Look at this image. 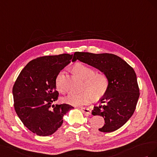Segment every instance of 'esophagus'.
Here are the masks:
<instances>
[{"label": "esophagus", "instance_id": "1", "mask_svg": "<svg viewBox=\"0 0 157 157\" xmlns=\"http://www.w3.org/2000/svg\"><path fill=\"white\" fill-rule=\"evenodd\" d=\"M81 110H82V111L83 112V113H84L87 116H89V115H91V110L89 109H88V108H81Z\"/></svg>", "mask_w": 157, "mask_h": 157}]
</instances>
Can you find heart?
<instances>
[{"label": "heart", "instance_id": "b5f03b06", "mask_svg": "<svg viewBox=\"0 0 157 157\" xmlns=\"http://www.w3.org/2000/svg\"><path fill=\"white\" fill-rule=\"evenodd\" d=\"M72 70L79 77L85 79L84 89L87 91L79 93H69L62 98V101L73 106H85L90 103L92 97L98 99L106 93L109 87V79L105 74L95 73L93 69L82 63L75 64ZM55 85L60 93L65 92L63 71H60L56 76Z\"/></svg>", "mask_w": 157, "mask_h": 157}]
</instances>
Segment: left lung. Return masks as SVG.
<instances>
[{
    "mask_svg": "<svg viewBox=\"0 0 157 157\" xmlns=\"http://www.w3.org/2000/svg\"><path fill=\"white\" fill-rule=\"evenodd\" d=\"M77 60L108 76L109 89L100 100L103 105L94 107L92 114L105 119L104 126L98 129L100 132L117 130L132 117L140 97L135 71L126 61L113 54L75 52L72 62Z\"/></svg>",
    "mask_w": 157,
    "mask_h": 157,
    "instance_id": "obj_1",
    "label": "left lung"
}]
</instances>
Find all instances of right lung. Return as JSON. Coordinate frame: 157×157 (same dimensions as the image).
I'll return each instance as SVG.
<instances>
[{
  "label": "right lung",
  "mask_w": 157,
  "mask_h": 157,
  "mask_svg": "<svg viewBox=\"0 0 157 157\" xmlns=\"http://www.w3.org/2000/svg\"><path fill=\"white\" fill-rule=\"evenodd\" d=\"M73 55L45 56L30 61L21 71L12 89L14 109L31 132L51 136L63 123V116L74 109L70 105H52L58 99L56 76L68 65Z\"/></svg>",
  "instance_id": "obj_1"
}]
</instances>
